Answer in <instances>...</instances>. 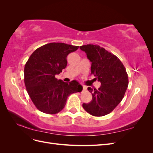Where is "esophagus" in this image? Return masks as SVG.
<instances>
[{
	"mask_svg": "<svg viewBox=\"0 0 153 153\" xmlns=\"http://www.w3.org/2000/svg\"><path fill=\"white\" fill-rule=\"evenodd\" d=\"M87 90V87L84 85L83 86V91H86Z\"/></svg>",
	"mask_w": 153,
	"mask_h": 153,
	"instance_id": "obj_1",
	"label": "esophagus"
}]
</instances>
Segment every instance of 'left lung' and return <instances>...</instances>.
Instances as JSON below:
<instances>
[{
  "mask_svg": "<svg viewBox=\"0 0 153 153\" xmlns=\"http://www.w3.org/2000/svg\"><path fill=\"white\" fill-rule=\"evenodd\" d=\"M80 48L92 62L91 74L101 82L98 90L87 88L92 99L82 106L92 115L104 116L112 112L124 98L129 83L126 68L117 56L99 45L89 44Z\"/></svg>",
  "mask_w": 153,
  "mask_h": 153,
  "instance_id": "8db88e82",
  "label": "left lung"
}]
</instances>
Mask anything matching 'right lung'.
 <instances>
[{
	"mask_svg": "<svg viewBox=\"0 0 153 153\" xmlns=\"http://www.w3.org/2000/svg\"><path fill=\"white\" fill-rule=\"evenodd\" d=\"M78 46L50 43L37 48L24 68V82L32 102L41 112L55 114L61 111L68 97L81 92L82 86L76 80L64 82L55 75L67 66L66 57Z\"/></svg>",
	"mask_w": 153,
	"mask_h": 153,
	"instance_id": "1",
	"label": "right lung"
}]
</instances>
